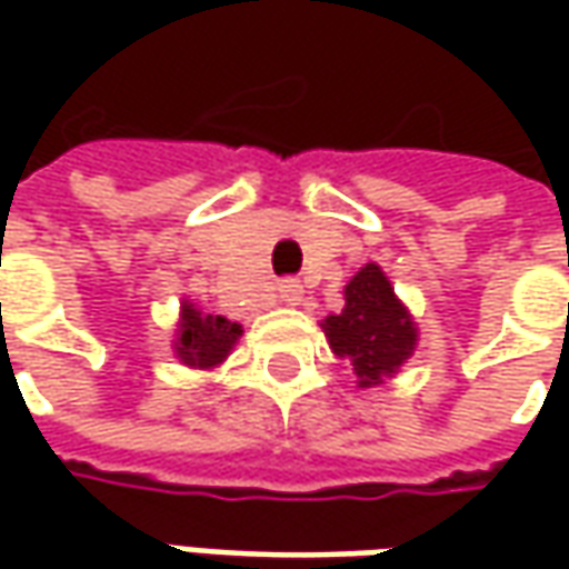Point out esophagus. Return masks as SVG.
<instances>
[{
	"label": "esophagus",
	"mask_w": 569,
	"mask_h": 569,
	"mask_svg": "<svg viewBox=\"0 0 569 569\" xmlns=\"http://www.w3.org/2000/svg\"><path fill=\"white\" fill-rule=\"evenodd\" d=\"M278 297H281L284 303L297 307V303L303 300V284H300V281H295V278H288V281H281V284H278Z\"/></svg>",
	"instance_id": "esophagus-1"
}]
</instances>
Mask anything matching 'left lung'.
Wrapping results in <instances>:
<instances>
[{
  "label": "left lung",
  "mask_w": 569,
  "mask_h": 569,
  "mask_svg": "<svg viewBox=\"0 0 569 569\" xmlns=\"http://www.w3.org/2000/svg\"><path fill=\"white\" fill-rule=\"evenodd\" d=\"M332 355L348 358L361 389L380 386L402 370L418 348V322L377 262H367L345 284V307L322 322Z\"/></svg>",
  "instance_id": "left-lung-1"
}]
</instances>
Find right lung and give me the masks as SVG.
<instances>
[{
	"label": "right lung",
	"instance_id": "obj_1",
	"mask_svg": "<svg viewBox=\"0 0 569 569\" xmlns=\"http://www.w3.org/2000/svg\"><path fill=\"white\" fill-rule=\"evenodd\" d=\"M240 336H243L240 322L202 313L192 300H183L180 322H177V339H173V355H177V361L187 363L192 370H211V367L228 361V355L240 341Z\"/></svg>",
	"mask_w": 569,
	"mask_h": 569
}]
</instances>
